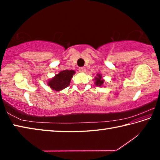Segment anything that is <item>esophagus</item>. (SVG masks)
<instances>
[{
    "mask_svg": "<svg viewBox=\"0 0 160 160\" xmlns=\"http://www.w3.org/2000/svg\"><path fill=\"white\" fill-rule=\"evenodd\" d=\"M78 70H79V72H85L86 71V68L85 67H80Z\"/></svg>",
    "mask_w": 160,
    "mask_h": 160,
    "instance_id": "1",
    "label": "esophagus"
}]
</instances>
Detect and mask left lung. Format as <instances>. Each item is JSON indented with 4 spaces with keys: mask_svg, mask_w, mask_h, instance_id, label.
I'll use <instances>...</instances> for the list:
<instances>
[{
    "mask_svg": "<svg viewBox=\"0 0 160 160\" xmlns=\"http://www.w3.org/2000/svg\"><path fill=\"white\" fill-rule=\"evenodd\" d=\"M94 80H95V82H94L95 85L99 87L102 86L103 83L104 82V80L102 79V76L101 74H97V77H95V78H94Z\"/></svg>",
    "mask_w": 160,
    "mask_h": 160,
    "instance_id": "1",
    "label": "left lung"
}]
</instances>
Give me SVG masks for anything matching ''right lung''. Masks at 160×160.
<instances>
[{"instance_id":"right-lung-1","label":"right lung","mask_w":160,"mask_h":160,"mask_svg":"<svg viewBox=\"0 0 160 160\" xmlns=\"http://www.w3.org/2000/svg\"><path fill=\"white\" fill-rule=\"evenodd\" d=\"M75 72L72 70H65L61 71L58 74L56 75L48 82V85L53 90L61 91L63 90L70 85L71 78L73 76Z\"/></svg>"}]
</instances>
